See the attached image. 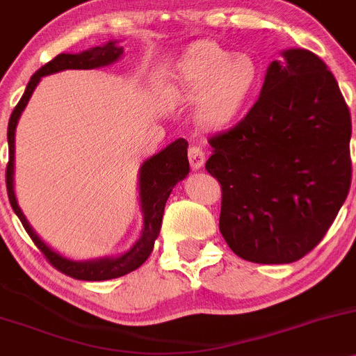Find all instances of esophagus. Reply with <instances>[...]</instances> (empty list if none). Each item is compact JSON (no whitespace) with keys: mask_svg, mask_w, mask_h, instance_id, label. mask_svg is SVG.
<instances>
[{"mask_svg":"<svg viewBox=\"0 0 356 356\" xmlns=\"http://www.w3.org/2000/svg\"><path fill=\"white\" fill-rule=\"evenodd\" d=\"M188 161H190V166L193 168V170H200L202 166H204L205 163V152L204 149L200 146H190L188 149Z\"/></svg>","mask_w":356,"mask_h":356,"instance_id":"esophagus-1","label":"esophagus"}]
</instances>
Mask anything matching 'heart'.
<instances>
[{"label":"heart","mask_w":356,"mask_h":356,"mask_svg":"<svg viewBox=\"0 0 356 356\" xmlns=\"http://www.w3.org/2000/svg\"><path fill=\"white\" fill-rule=\"evenodd\" d=\"M259 66L248 52L231 54L210 40L193 44L178 64L175 93L198 98V120L210 129L231 124L253 97Z\"/></svg>","instance_id":"obj_1"}]
</instances>
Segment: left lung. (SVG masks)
Instances as JSON below:
<instances>
[{
    "mask_svg": "<svg viewBox=\"0 0 356 356\" xmlns=\"http://www.w3.org/2000/svg\"><path fill=\"white\" fill-rule=\"evenodd\" d=\"M253 108L209 139L222 186L219 229L239 258L292 263L324 238L351 183V117L332 72L305 49L282 51Z\"/></svg>",
    "mask_w": 356,
    "mask_h": 356,
    "instance_id": "obj_1",
    "label": "left lung"
}]
</instances>
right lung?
<instances>
[{
	"instance_id": "obj_1",
	"label": "right lung",
	"mask_w": 356,
	"mask_h": 356,
	"mask_svg": "<svg viewBox=\"0 0 356 356\" xmlns=\"http://www.w3.org/2000/svg\"><path fill=\"white\" fill-rule=\"evenodd\" d=\"M124 54V47L118 45L117 40H108L106 44L97 45V47L86 49V51L78 52V54H63L56 56L51 63L42 66L35 74L30 78L29 85L25 88L24 97L20 98L18 105L15 106L8 122V152L10 161L6 168V190H8L10 204L13 207L18 219L24 224L25 231L32 238L37 248L45 254V258L60 270L63 273L70 275L72 278L86 282H100L112 280V278L124 277L137 270L149 258L154 248V241L158 239L159 231H161L163 212L166 205L168 197L173 192L178 181L188 177L190 164L186 149L188 143L185 139H177L166 147L161 149L158 154L151 156L139 168V207L143 213V231H140L139 239L132 244L131 250L124 251L117 256H105V258L86 259V261H76V259L67 258L60 254L54 248L49 246L44 239L33 231V227L26 220L25 213L22 212L20 205L15 195V131H17L18 120H20L22 112L25 110L30 97L35 91L37 85L44 76L56 74V72L66 70H97V67H105L110 64L117 63Z\"/></svg>"
}]
</instances>
